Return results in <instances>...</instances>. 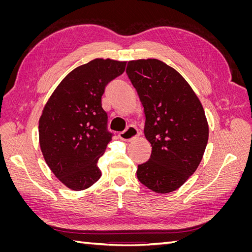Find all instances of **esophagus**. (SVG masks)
I'll use <instances>...</instances> for the list:
<instances>
[{"instance_id": "esophagus-1", "label": "esophagus", "mask_w": 252, "mask_h": 252, "mask_svg": "<svg viewBox=\"0 0 252 252\" xmlns=\"http://www.w3.org/2000/svg\"><path fill=\"white\" fill-rule=\"evenodd\" d=\"M139 135H140L139 130H138V129H136L135 127H133V126H129L125 131L121 132V133L119 134L120 139L125 141V142H130V141H132V140L138 138Z\"/></svg>"}]
</instances>
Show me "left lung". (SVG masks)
Instances as JSON below:
<instances>
[{"mask_svg": "<svg viewBox=\"0 0 252 252\" xmlns=\"http://www.w3.org/2000/svg\"><path fill=\"white\" fill-rule=\"evenodd\" d=\"M144 107V133L152 151L138 179L158 193L180 188L199 167L208 143V122L187 81L157 59L129 61L126 69Z\"/></svg>", "mask_w": 252, "mask_h": 252, "instance_id": "left-lung-1", "label": "left lung"}]
</instances>
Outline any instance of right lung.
I'll return each instance as SVG.
<instances>
[{
	"mask_svg": "<svg viewBox=\"0 0 252 252\" xmlns=\"http://www.w3.org/2000/svg\"><path fill=\"white\" fill-rule=\"evenodd\" d=\"M126 62L94 59L74 68L45 104L39 120L40 147L60 182L80 191L101 178L97 161L111 141L102 95L125 71Z\"/></svg>",
	"mask_w": 252,
	"mask_h": 252,
	"instance_id": "right-lung-1",
	"label": "right lung"
}]
</instances>
